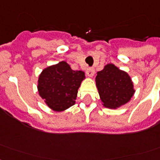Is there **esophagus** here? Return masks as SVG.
<instances>
[{"mask_svg": "<svg viewBox=\"0 0 160 160\" xmlns=\"http://www.w3.org/2000/svg\"><path fill=\"white\" fill-rule=\"evenodd\" d=\"M95 74V69L92 67L90 68H88L87 70H86V75L88 76H90V77H92L93 75Z\"/></svg>", "mask_w": 160, "mask_h": 160, "instance_id": "obj_1", "label": "esophagus"}]
</instances>
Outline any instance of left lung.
Instances as JSON below:
<instances>
[{"mask_svg": "<svg viewBox=\"0 0 160 160\" xmlns=\"http://www.w3.org/2000/svg\"><path fill=\"white\" fill-rule=\"evenodd\" d=\"M95 83L102 105L109 109L125 105L135 92L130 76L113 64L98 71Z\"/></svg>", "mask_w": 160, "mask_h": 160, "instance_id": "left-lung-1", "label": "left lung"}]
</instances>
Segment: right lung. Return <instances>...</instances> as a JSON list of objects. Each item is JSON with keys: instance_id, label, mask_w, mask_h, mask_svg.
<instances>
[{"instance_id": "obj_1", "label": "right lung", "mask_w": 160, "mask_h": 160, "mask_svg": "<svg viewBox=\"0 0 160 160\" xmlns=\"http://www.w3.org/2000/svg\"><path fill=\"white\" fill-rule=\"evenodd\" d=\"M85 72L73 70L65 61L42 70L39 76V95L54 111H64L75 105Z\"/></svg>"}]
</instances>
